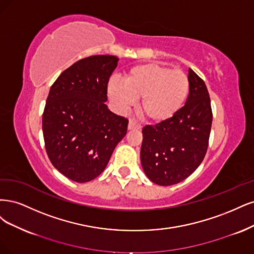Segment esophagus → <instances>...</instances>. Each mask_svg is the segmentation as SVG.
<instances>
[{
    "instance_id": "34e87169",
    "label": "esophagus",
    "mask_w": 254,
    "mask_h": 254,
    "mask_svg": "<svg viewBox=\"0 0 254 254\" xmlns=\"http://www.w3.org/2000/svg\"><path fill=\"white\" fill-rule=\"evenodd\" d=\"M127 128H128V129H140V128H141V126L139 125L135 119H129Z\"/></svg>"
}]
</instances>
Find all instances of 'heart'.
Returning a JSON list of instances; mask_svg holds the SVG:
<instances>
[{"mask_svg":"<svg viewBox=\"0 0 254 254\" xmlns=\"http://www.w3.org/2000/svg\"><path fill=\"white\" fill-rule=\"evenodd\" d=\"M189 91L190 81L183 70L154 62L128 69L124 82L112 79L108 84V94L119 110L128 109L141 98V115L155 124L173 118L183 109Z\"/></svg>","mask_w":254,"mask_h":254,"instance_id":"obj_1","label":"heart"}]
</instances>
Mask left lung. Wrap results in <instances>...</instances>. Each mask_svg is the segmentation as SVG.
Returning a JSON list of instances; mask_svg holds the SVG:
<instances>
[{
	"mask_svg": "<svg viewBox=\"0 0 254 254\" xmlns=\"http://www.w3.org/2000/svg\"><path fill=\"white\" fill-rule=\"evenodd\" d=\"M190 91L186 104L165 122L142 128L141 166L151 182L172 186L189 177L207 153L212 110L203 80L189 68Z\"/></svg>",
	"mask_w": 254,
	"mask_h": 254,
	"instance_id": "left-lung-1",
	"label": "left lung"
}]
</instances>
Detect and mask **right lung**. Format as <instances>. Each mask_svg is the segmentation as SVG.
Listing matches in <instances>:
<instances>
[{"label":"right lung","mask_w":254,"mask_h":254,"mask_svg":"<svg viewBox=\"0 0 254 254\" xmlns=\"http://www.w3.org/2000/svg\"><path fill=\"white\" fill-rule=\"evenodd\" d=\"M119 59L99 55L81 59L52 85L42 118L45 149L53 166L77 183L99 176L128 120L108 109V83Z\"/></svg>","instance_id":"add662e5"}]
</instances>
